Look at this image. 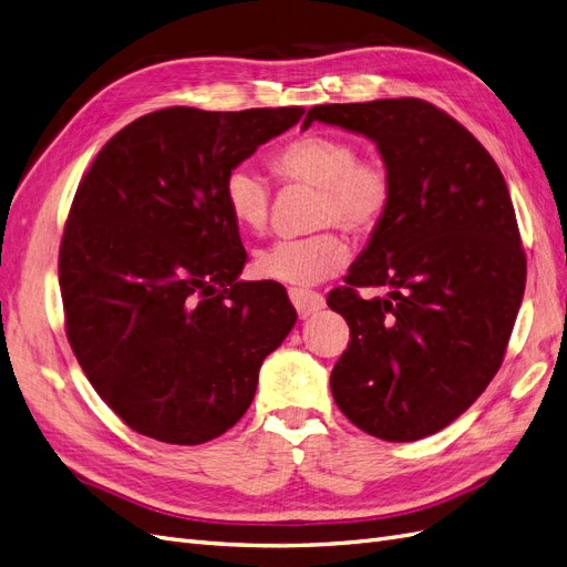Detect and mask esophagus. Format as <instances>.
I'll return each instance as SVG.
<instances>
[{
    "label": "esophagus",
    "mask_w": 567,
    "mask_h": 567,
    "mask_svg": "<svg viewBox=\"0 0 567 567\" xmlns=\"http://www.w3.org/2000/svg\"><path fill=\"white\" fill-rule=\"evenodd\" d=\"M288 298H290V302H293L300 319L312 317L323 307V298L317 293V290H310V288H290Z\"/></svg>",
    "instance_id": "obj_1"
}]
</instances>
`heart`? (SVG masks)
<instances>
[{
	"label": "heart",
	"instance_id": "b5f03b06",
	"mask_svg": "<svg viewBox=\"0 0 567 567\" xmlns=\"http://www.w3.org/2000/svg\"><path fill=\"white\" fill-rule=\"evenodd\" d=\"M271 169L286 184L317 186L312 227H342L354 236H371L383 225L394 198V175L383 156H359L348 136L307 132L286 142L271 156ZM225 208L244 234H262L269 221L271 194L250 167H234L225 179ZM350 246L336 229L300 238H281L255 255L257 277L310 286L346 267Z\"/></svg>",
	"mask_w": 567,
	"mask_h": 567
}]
</instances>
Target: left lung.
Wrapping results in <instances>:
<instances>
[{"label":"left lung","instance_id":"8db88e82","mask_svg":"<svg viewBox=\"0 0 567 567\" xmlns=\"http://www.w3.org/2000/svg\"><path fill=\"white\" fill-rule=\"evenodd\" d=\"M315 120L375 142L394 175L383 225L326 302L350 326L333 400L388 442L433 435L504 362L525 293V250L502 169L452 115L421 99L326 104ZM385 285L364 301L357 287Z\"/></svg>","mask_w":567,"mask_h":567}]
</instances>
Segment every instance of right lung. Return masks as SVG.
<instances>
[{
	"label": "right lung",
	"instance_id": "1",
	"mask_svg": "<svg viewBox=\"0 0 567 567\" xmlns=\"http://www.w3.org/2000/svg\"><path fill=\"white\" fill-rule=\"evenodd\" d=\"M302 113L163 109L120 130L82 177L59 252L65 333L132 431L167 444L227 433L293 329L284 286L238 281L248 255L221 188Z\"/></svg>",
	"mask_w": 567,
	"mask_h": 567
}]
</instances>
